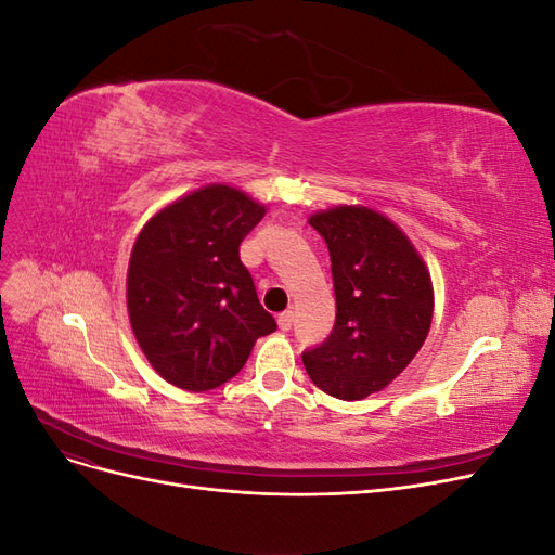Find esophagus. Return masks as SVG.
I'll return each mask as SVG.
<instances>
[{
  "mask_svg": "<svg viewBox=\"0 0 555 555\" xmlns=\"http://www.w3.org/2000/svg\"><path fill=\"white\" fill-rule=\"evenodd\" d=\"M292 324H294V312H292V310L282 312V314L278 317V326H280V331H289V328H292Z\"/></svg>",
  "mask_w": 555,
  "mask_h": 555,
  "instance_id": "obj_1",
  "label": "esophagus"
}]
</instances>
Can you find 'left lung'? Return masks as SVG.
I'll use <instances>...</instances> for the list:
<instances>
[{"label": "left lung", "instance_id": "left-lung-1", "mask_svg": "<svg viewBox=\"0 0 555 555\" xmlns=\"http://www.w3.org/2000/svg\"><path fill=\"white\" fill-rule=\"evenodd\" d=\"M308 222L331 255L335 324L304 351V365L324 393L363 400L422 349L433 322L430 273L405 233L373 208L338 206Z\"/></svg>", "mask_w": 555, "mask_h": 555}]
</instances>
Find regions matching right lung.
<instances>
[{
  "instance_id": "right-lung-1",
  "label": "right lung",
  "mask_w": 555,
  "mask_h": 555,
  "mask_svg": "<svg viewBox=\"0 0 555 555\" xmlns=\"http://www.w3.org/2000/svg\"><path fill=\"white\" fill-rule=\"evenodd\" d=\"M263 215L245 192L208 184L150 217L133 243L131 331L150 365L178 389H217L278 328L238 255Z\"/></svg>"
}]
</instances>
